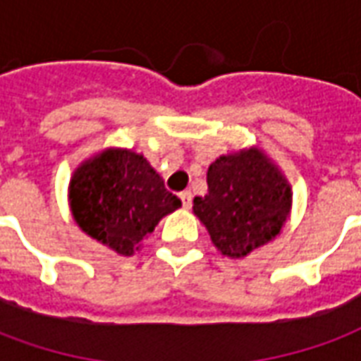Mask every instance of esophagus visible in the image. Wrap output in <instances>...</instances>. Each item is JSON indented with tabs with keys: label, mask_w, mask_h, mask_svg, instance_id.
<instances>
[{
	"label": "esophagus",
	"mask_w": 361,
	"mask_h": 361,
	"mask_svg": "<svg viewBox=\"0 0 361 361\" xmlns=\"http://www.w3.org/2000/svg\"><path fill=\"white\" fill-rule=\"evenodd\" d=\"M180 199L185 209H189V207H191V191H181Z\"/></svg>",
	"instance_id": "esophagus-1"
}]
</instances>
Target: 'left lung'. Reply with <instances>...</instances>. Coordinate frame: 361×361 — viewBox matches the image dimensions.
I'll return each instance as SVG.
<instances>
[{"mask_svg": "<svg viewBox=\"0 0 361 361\" xmlns=\"http://www.w3.org/2000/svg\"><path fill=\"white\" fill-rule=\"evenodd\" d=\"M207 183V195L193 199V212L224 257H247L272 242L290 219L292 185L259 147L216 158Z\"/></svg>", "mask_w": 361, "mask_h": 361, "instance_id": "1", "label": "left lung"}]
</instances>
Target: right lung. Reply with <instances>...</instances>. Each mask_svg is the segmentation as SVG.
<instances>
[{
  "label": "right lung",
  "mask_w": 361,
  "mask_h": 361,
  "mask_svg": "<svg viewBox=\"0 0 361 361\" xmlns=\"http://www.w3.org/2000/svg\"><path fill=\"white\" fill-rule=\"evenodd\" d=\"M67 197L77 226L123 257L141 250L158 222L181 207L147 158L119 147L82 160Z\"/></svg>",
  "instance_id": "1"
}]
</instances>
